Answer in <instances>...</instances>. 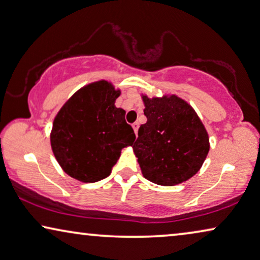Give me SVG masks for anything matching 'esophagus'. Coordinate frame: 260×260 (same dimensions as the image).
Masks as SVG:
<instances>
[{
    "label": "esophagus",
    "instance_id": "34e87169",
    "mask_svg": "<svg viewBox=\"0 0 260 260\" xmlns=\"http://www.w3.org/2000/svg\"><path fill=\"white\" fill-rule=\"evenodd\" d=\"M133 127H134V131H135V134H138V127H139V124L136 122V123H134L133 124Z\"/></svg>",
    "mask_w": 260,
    "mask_h": 260
}]
</instances>
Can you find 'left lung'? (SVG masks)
Instances as JSON below:
<instances>
[{"instance_id":"left-lung-1","label":"left lung","mask_w":260,"mask_h":260,"mask_svg":"<svg viewBox=\"0 0 260 260\" xmlns=\"http://www.w3.org/2000/svg\"><path fill=\"white\" fill-rule=\"evenodd\" d=\"M148 118L138 130L134 152L142 174L158 185L172 186L194 176L208 156L210 143L196 111L175 95L143 96Z\"/></svg>"}]
</instances>
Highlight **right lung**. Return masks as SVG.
<instances>
[{"instance_id":"1","label":"right lung","mask_w":260,"mask_h":260,"mask_svg":"<svg viewBox=\"0 0 260 260\" xmlns=\"http://www.w3.org/2000/svg\"><path fill=\"white\" fill-rule=\"evenodd\" d=\"M121 91L107 81L78 90L56 115L50 135L52 152L64 172L84 183L107 178L121 150L133 145L134 129L125 111L115 107Z\"/></svg>"}]
</instances>
